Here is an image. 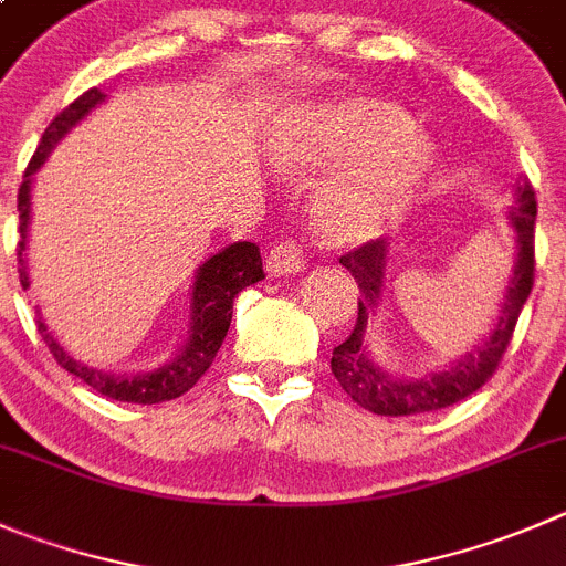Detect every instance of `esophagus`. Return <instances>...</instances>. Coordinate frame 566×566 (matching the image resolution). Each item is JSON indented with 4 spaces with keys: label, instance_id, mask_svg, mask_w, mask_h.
<instances>
[{
    "label": "esophagus",
    "instance_id": "1",
    "mask_svg": "<svg viewBox=\"0 0 566 566\" xmlns=\"http://www.w3.org/2000/svg\"><path fill=\"white\" fill-rule=\"evenodd\" d=\"M307 256L301 251V245L295 240H282L276 245H271L268 251L265 265L271 273H298L304 268Z\"/></svg>",
    "mask_w": 566,
    "mask_h": 566
}]
</instances>
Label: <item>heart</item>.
<instances>
[{"label": "heart", "instance_id": "b5f03b06", "mask_svg": "<svg viewBox=\"0 0 566 566\" xmlns=\"http://www.w3.org/2000/svg\"><path fill=\"white\" fill-rule=\"evenodd\" d=\"M282 158L304 170L355 164L321 198V223L337 240L377 231L432 164V145L408 128L405 111L379 99L348 97L304 111L282 142Z\"/></svg>", "mask_w": 566, "mask_h": 566}]
</instances>
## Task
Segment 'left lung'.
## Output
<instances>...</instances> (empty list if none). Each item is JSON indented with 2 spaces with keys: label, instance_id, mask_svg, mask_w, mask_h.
I'll return each instance as SVG.
<instances>
[{
  "label": "left lung",
  "instance_id": "left-lung-1",
  "mask_svg": "<svg viewBox=\"0 0 566 566\" xmlns=\"http://www.w3.org/2000/svg\"><path fill=\"white\" fill-rule=\"evenodd\" d=\"M511 223H514L516 253L514 276H511L505 304L500 310V318L494 332L485 337L474 352L463 355L461 360L452 363L443 371L427 374L421 379H396L368 357L363 346V332L366 324L377 313L382 301V279H385V256H388V242L368 240L340 256V265L355 276L360 295H357V324L352 335L332 348V374L340 382V388L355 399L360 408L371 410L377 416H416L430 413V410L450 408L461 402L474 390L483 388L494 371L503 363L505 348L514 337L516 321H520L522 307L533 290L536 279V192L531 181H522L516 192V203L511 206Z\"/></svg>",
  "mask_w": 566,
  "mask_h": 566
}]
</instances>
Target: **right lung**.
Returning a JSON list of instances; mask_svg holds the SVG:
<instances>
[{"label": "right lung", "mask_w": 566, "mask_h": 566, "mask_svg": "<svg viewBox=\"0 0 566 566\" xmlns=\"http://www.w3.org/2000/svg\"><path fill=\"white\" fill-rule=\"evenodd\" d=\"M105 94L99 88H88L83 92L75 103H69L61 114L50 123V128L41 136L39 147H35L33 158H30L28 170H24V181L19 187V234L21 242L15 248V256H19V279L21 287L28 290V271H24V237H28V220H30V176L39 170L44 158L50 156V150L55 147V142L66 134L75 123H81L83 116L94 108L97 103H103ZM259 279H265L262 271V256H259L256 242H234V245L223 248L220 253L206 262L198 271L192 290V326H189V340L181 348V355L176 357L167 366L156 368V371L136 374V377H114V374H103L97 368H88L83 363H77L75 357H69L63 352L61 343L50 335L44 321L39 318V332L44 337V343L50 346L52 357L57 360V366L66 368L69 374H75L77 379L94 388L97 394L116 399V402H136V405H158L170 402L176 396L187 394L218 357L220 346H223V337L229 332L231 324V310H234V295L240 290L251 287Z\"/></svg>", "instance_id": "add662e5"}]
</instances>
